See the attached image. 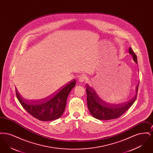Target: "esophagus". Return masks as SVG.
Returning a JSON list of instances; mask_svg holds the SVG:
<instances>
[{"instance_id":"34e87169","label":"esophagus","mask_w":153,"mask_h":153,"mask_svg":"<svg viewBox=\"0 0 153 153\" xmlns=\"http://www.w3.org/2000/svg\"><path fill=\"white\" fill-rule=\"evenodd\" d=\"M87 80V77L84 74H81L79 77V80L80 82H84Z\"/></svg>"}]
</instances>
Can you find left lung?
<instances>
[{
    "label": "left lung",
    "mask_w": 153,
    "mask_h": 153,
    "mask_svg": "<svg viewBox=\"0 0 153 153\" xmlns=\"http://www.w3.org/2000/svg\"><path fill=\"white\" fill-rule=\"evenodd\" d=\"M134 61L137 63V57L131 48L128 49ZM139 84L136 87V93L129 101L121 104H112L104 100L93 88L86 85L88 108L91 115L99 120H111L122 115L135 101L138 91Z\"/></svg>",
    "instance_id": "left-lung-1"
}]
</instances>
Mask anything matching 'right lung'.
Segmentation results:
<instances>
[{"mask_svg":"<svg viewBox=\"0 0 153 153\" xmlns=\"http://www.w3.org/2000/svg\"><path fill=\"white\" fill-rule=\"evenodd\" d=\"M76 80L73 79L53 94L42 100H26L19 94L16 88V96L24 109L31 115L41 121H51L57 119L64 113L67 97L76 85Z\"/></svg>","mask_w":153,"mask_h":153,"instance_id":"obj_1","label":"right lung"}]
</instances>
